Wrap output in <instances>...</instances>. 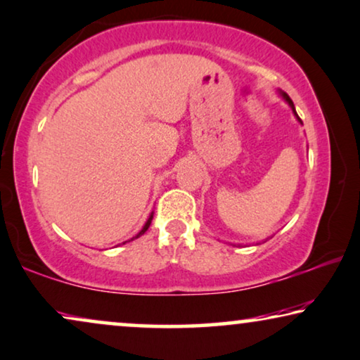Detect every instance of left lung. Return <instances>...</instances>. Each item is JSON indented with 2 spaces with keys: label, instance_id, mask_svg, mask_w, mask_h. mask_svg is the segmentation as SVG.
Segmentation results:
<instances>
[{
  "label": "left lung",
  "instance_id": "obj_1",
  "mask_svg": "<svg viewBox=\"0 0 360 360\" xmlns=\"http://www.w3.org/2000/svg\"><path fill=\"white\" fill-rule=\"evenodd\" d=\"M280 95H281V97H283V100H285V102L286 103H288L290 105V107H291V110H293V113H295V117L296 118H298V122L301 123V120H300V117H298V113H296V110H295V105H293V100H291L290 97H288V95H286L285 92H280Z\"/></svg>",
  "mask_w": 360,
  "mask_h": 360
}]
</instances>
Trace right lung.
<instances>
[{"mask_svg":"<svg viewBox=\"0 0 360 360\" xmlns=\"http://www.w3.org/2000/svg\"><path fill=\"white\" fill-rule=\"evenodd\" d=\"M151 220H153V212H151V215H150V217H148V220H146V224L145 225H143V229L140 230V232H138L136 233V236L135 237H133V238H138V237H140V236H143V233H145L146 232V230H148V227H150V225H151ZM133 238H131V240H133ZM127 242H130V240H127ZM127 242H123V243H127Z\"/></svg>","mask_w":360,"mask_h":360,"instance_id":"obj_1","label":"right lung"}]
</instances>
